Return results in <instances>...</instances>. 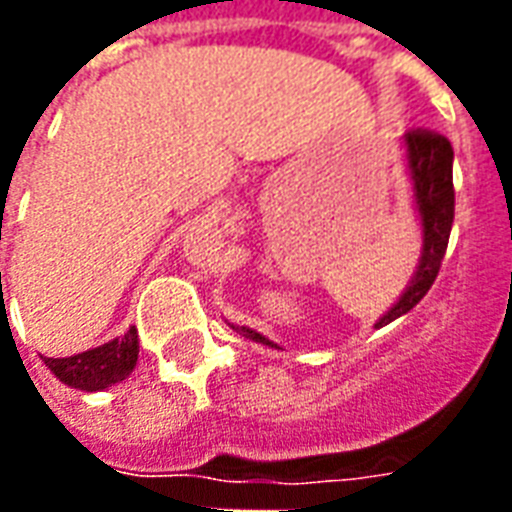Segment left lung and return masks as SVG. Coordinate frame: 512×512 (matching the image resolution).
I'll return each instance as SVG.
<instances>
[{"label":"left lung","instance_id":"obj_1","mask_svg":"<svg viewBox=\"0 0 512 512\" xmlns=\"http://www.w3.org/2000/svg\"><path fill=\"white\" fill-rule=\"evenodd\" d=\"M403 145H406V167L411 175V189H414V208H417L419 224H422V255H419V266L408 282V288L403 290L397 304H392V310L386 312L384 318H378L376 329L406 315L408 310H414L430 290V285L436 282L441 260L447 252V241H450L452 219H455L450 139L436 131L417 128L403 136ZM233 329L255 343L277 348L268 337L249 326H233Z\"/></svg>","mask_w":512,"mask_h":512}]
</instances>
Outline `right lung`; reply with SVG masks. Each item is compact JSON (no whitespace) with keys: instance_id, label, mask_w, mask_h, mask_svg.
Returning <instances> with one entry per match:
<instances>
[{"instance_id":"add662e5","label":"right lung","mask_w":512,"mask_h":512,"mask_svg":"<svg viewBox=\"0 0 512 512\" xmlns=\"http://www.w3.org/2000/svg\"><path fill=\"white\" fill-rule=\"evenodd\" d=\"M136 359H139V334L136 329H128L112 343L98 345L76 356H65V359L43 356V365L49 367L62 384L84 389V392H98V389L126 381L136 367Z\"/></svg>"}]
</instances>
